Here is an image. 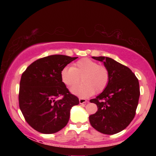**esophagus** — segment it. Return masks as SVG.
<instances>
[{"mask_svg":"<svg viewBox=\"0 0 156 156\" xmlns=\"http://www.w3.org/2000/svg\"><path fill=\"white\" fill-rule=\"evenodd\" d=\"M79 101H80V104H85L86 102H87V101L85 99H83V98H80V99H79Z\"/></svg>","mask_w":156,"mask_h":156,"instance_id":"obj_1","label":"esophagus"}]
</instances>
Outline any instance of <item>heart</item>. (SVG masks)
Wrapping results in <instances>:
<instances>
[{"label": "heart", "mask_w": 156, "mask_h": 156, "mask_svg": "<svg viewBox=\"0 0 156 156\" xmlns=\"http://www.w3.org/2000/svg\"><path fill=\"white\" fill-rule=\"evenodd\" d=\"M61 80L67 87H72L82 80V84L74 86L71 92L80 97H87L94 91H104L109 81V72L104 65L89 58H83L74 63L72 67L66 66L60 72Z\"/></svg>", "instance_id": "b5f03b06"}]
</instances>
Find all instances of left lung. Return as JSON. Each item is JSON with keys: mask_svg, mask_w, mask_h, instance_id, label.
<instances>
[{"mask_svg": "<svg viewBox=\"0 0 156 156\" xmlns=\"http://www.w3.org/2000/svg\"><path fill=\"white\" fill-rule=\"evenodd\" d=\"M92 58L104 63L109 72V81L105 89L90 100L97 104L98 110L89 116V122L100 133L113 135L125 129L135 116L139 82L129 67L114 59L106 57Z\"/></svg>", "mask_w": 156, "mask_h": 156, "instance_id": "left-lung-1", "label": "left lung"}]
</instances>
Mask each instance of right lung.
<instances>
[{"instance_id":"right-lung-1","label":"right lung","mask_w":156,"mask_h":156,"mask_svg":"<svg viewBox=\"0 0 156 156\" xmlns=\"http://www.w3.org/2000/svg\"><path fill=\"white\" fill-rule=\"evenodd\" d=\"M76 58L62 55L43 57L32 63L21 76L19 106L27 123L40 133L51 134L62 129L72 107L80 103L60 77L62 69Z\"/></svg>"}]
</instances>
